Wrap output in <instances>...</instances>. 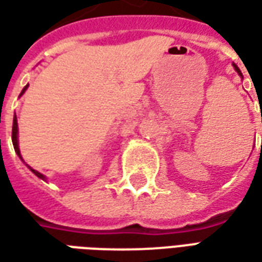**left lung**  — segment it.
Masks as SVG:
<instances>
[{"label":"left lung","instance_id":"obj_1","mask_svg":"<svg viewBox=\"0 0 262 262\" xmlns=\"http://www.w3.org/2000/svg\"><path fill=\"white\" fill-rule=\"evenodd\" d=\"M233 67H234V70H236V71H237V74L240 75V77H242V78H243V74H242V71H240V69H238V67H237V66L234 64V63H233Z\"/></svg>","mask_w":262,"mask_h":262}]
</instances>
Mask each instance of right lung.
<instances>
[{
    "label": "right lung",
    "mask_w": 262,
    "mask_h": 262,
    "mask_svg": "<svg viewBox=\"0 0 262 262\" xmlns=\"http://www.w3.org/2000/svg\"><path fill=\"white\" fill-rule=\"evenodd\" d=\"M28 86H29V84L24 86V90H22V92L19 94V97H22V95L25 94V91L28 90ZM12 144H14V148H15V151H16V154H18V157L22 160V156H20V150H19V144H18V119H16V115H14V123H12ZM22 161H24V160H22ZM28 168H29V170H31L32 172H33V174L37 177V178H40V180H43V181H46V176L40 174L39 171L33 170V168H32V167H29V165H28Z\"/></svg>",
    "instance_id": "add662e5"
}]
</instances>
